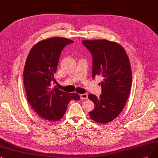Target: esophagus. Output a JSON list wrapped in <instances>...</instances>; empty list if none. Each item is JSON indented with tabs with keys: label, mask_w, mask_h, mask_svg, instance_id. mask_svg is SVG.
Wrapping results in <instances>:
<instances>
[{
	"label": "esophagus",
	"mask_w": 158,
	"mask_h": 158,
	"mask_svg": "<svg viewBox=\"0 0 158 158\" xmlns=\"http://www.w3.org/2000/svg\"><path fill=\"white\" fill-rule=\"evenodd\" d=\"M80 96L81 100H87V99H88V95L86 94H82L80 95Z\"/></svg>",
	"instance_id": "34e87169"
}]
</instances>
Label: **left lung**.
<instances>
[{"mask_svg": "<svg viewBox=\"0 0 158 158\" xmlns=\"http://www.w3.org/2000/svg\"><path fill=\"white\" fill-rule=\"evenodd\" d=\"M82 43L92 56V77L100 75L103 78L100 97L89 95L95 106L89 114L95 122L106 124L117 117L129 97L132 81L129 58L116 42L97 40Z\"/></svg>", "mask_w": 158, "mask_h": 158, "instance_id": "left-lung-1", "label": "left lung"}]
</instances>
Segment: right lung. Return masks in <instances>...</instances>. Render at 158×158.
<instances>
[{"mask_svg":"<svg viewBox=\"0 0 158 158\" xmlns=\"http://www.w3.org/2000/svg\"><path fill=\"white\" fill-rule=\"evenodd\" d=\"M73 41L64 38H51L33 46L27 56L23 72L27 100L41 117L46 120H60L71 100H79L76 93L63 92L52 83L56 82L54 73L62 51Z\"/></svg>","mask_w":158,"mask_h":158,"instance_id":"add662e5","label":"right lung"}]
</instances>
